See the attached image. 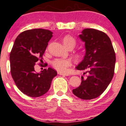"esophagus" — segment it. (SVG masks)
I'll return each mask as SVG.
<instances>
[{
    "label": "esophagus",
    "instance_id": "1",
    "mask_svg": "<svg viewBox=\"0 0 126 126\" xmlns=\"http://www.w3.org/2000/svg\"><path fill=\"white\" fill-rule=\"evenodd\" d=\"M59 74L60 75H62V76H69V74H67V73H63V72H59Z\"/></svg>",
    "mask_w": 126,
    "mask_h": 126
}]
</instances>
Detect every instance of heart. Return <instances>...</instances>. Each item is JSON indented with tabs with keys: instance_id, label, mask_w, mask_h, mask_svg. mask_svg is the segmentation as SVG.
I'll use <instances>...</instances> for the list:
<instances>
[{
	"instance_id": "1",
	"label": "heart",
	"mask_w": 126,
	"mask_h": 126,
	"mask_svg": "<svg viewBox=\"0 0 126 126\" xmlns=\"http://www.w3.org/2000/svg\"><path fill=\"white\" fill-rule=\"evenodd\" d=\"M62 42L67 48H72L75 47L76 40L69 34L65 35L62 39ZM84 58V54L82 52H77L74 55V59L77 63H79ZM71 61L69 59H58L52 62V66L55 69L59 72H64L69 66L71 65Z\"/></svg>"
}]
</instances>
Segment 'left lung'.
I'll return each mask as SVG.
<instances>
[{
	"mask_svg": "<svg viewBox=\"0 0 126 126\" xmlns=\"http://www.w3.org/2000/svg\"><path fill=\"white\" fill-rule=\"evenodd\" d=\"M79 35L85 42V54L76 67L87 74L81 77V85L72 90L74 94L84 100L97 97L103 93L114 74L115 54L111 41L105 33L94 29H85Z\"/></svg>",
	"mask_w": 126,
	"mask_h": 126,
	"instance_id": "8db88e82",
	"label": "left lung"
}]
</instances>
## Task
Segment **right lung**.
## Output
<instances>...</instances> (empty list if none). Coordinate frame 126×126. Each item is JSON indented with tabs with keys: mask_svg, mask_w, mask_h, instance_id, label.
Masks as SVG:
<instances>
[{
	"mask_svg": "<svg viewBox=\"0 0 126 126\" xmlns=\"http://www.w3.org/2000/svg\"><path fill=\"white\" fill-rule=\"evenodd\" d=\"M52 36L50 30L34 29L21 33L15 41L9 57L11 73L16 87L27 96L37 97L46 93L57 74L51 67L41 73L34 70Z\"/></svg>",
	"mask_w": 126,
	"mask_h": 126,
	"instance_id": "right-lung-1",
	"label": "right lung"
}]
</instances>
